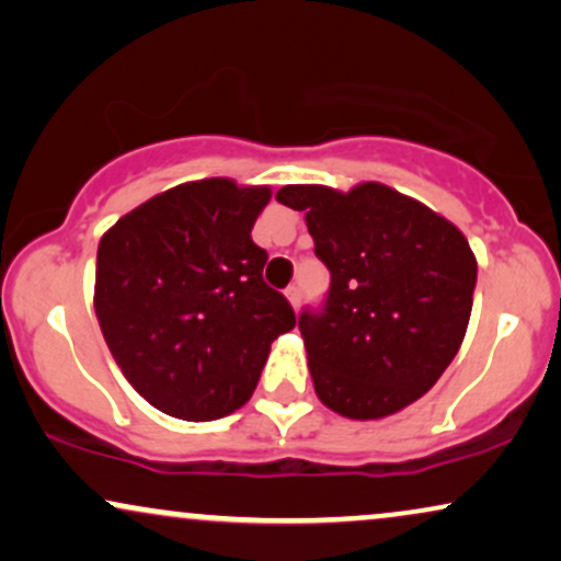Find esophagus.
Instances as JSON below:
<instances>
[{"mask_svg":"<svg viewBox=\"0 0 561 561\" xmlns=\"http://www.w3.org/2000/svg\"><path fill=\"white\" fill-rule=\"evenodd\" d=\"M287 300H289V305H293V308L297 310L300 308V300H302V293H300V287L297 285H293V287H287Z\"/></svg>","mask_w":561,"mask_h":561,"instance_id":"1","label":"esophagus"}]
</instances>
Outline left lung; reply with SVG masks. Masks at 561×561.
Segmentation results:
<instances>
[{
	"label": "left lung",
	"mask_w": 561,
	"mask_h": 561,
	"mask_svg": "<svg viewBox=\"0 0 561 561\" xmlns=\"http://www.w3.org/2000/svg\"><path fill=\"white\" fill-rule=\"evenodd\" d=\"M276 202L305 211L331 272L323 313L300 316L323 407L367 422L422 399L469 329L477 256L463 232L378 181L350 191L293 183Z\"/></svg>",
	"instance_id": "left-lung-1"
}]
</instances>
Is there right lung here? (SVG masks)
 I'll return each mask as SVG.
<instances>
[{
  "mask_svg": "<svg viewBox=\"0 0 561 561\" xmlns=\"http://www.w3.org/2000/svg\"><path fill=\"white\" fill-rule=\"evenodd\" d=\"M268 186L202 179L147 198L103 232L95 316L124 378L162 414L211 422L256 391L295 313L266 287L251 230Z\"/></svg>",
  "mask_w": 561,
  "mask_h": 561,
  "instance_id": "add662e5",
  "label": "right lung"
}]
</instances>
